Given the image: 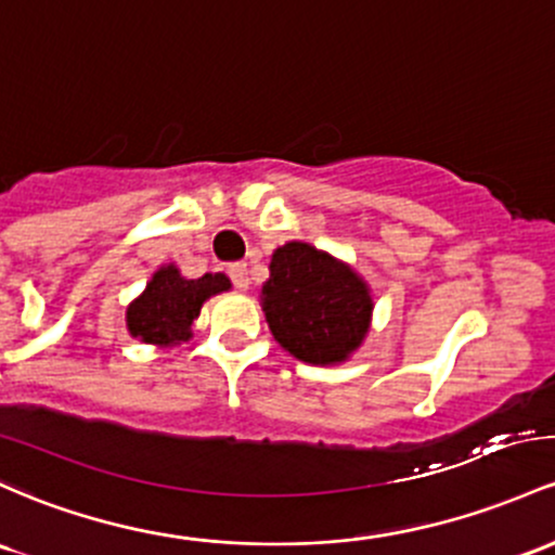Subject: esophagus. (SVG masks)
Listing matches in <instances>:
<instances>
[{
    "mask_svg": "<svg viewBox=\"0 0 555 555\" xmlns=\"http://www.w3.org/2000/svg\"><path fill=\"white\" fill-rule=\"evenodd\" d=\"M229 279L236 289L245 292L249 287V276H247V263H234L229 266Z\"/></svg>",
    "mask_w": 555,
    "mask_h": 555,
    "instance_id": "34e87169",
    "label": "esophagus"
}]
</instances>
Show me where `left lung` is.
<instances>
[{
    "label": "left lung",
    "instance_id": "8db88e82",
    "mask_svg": "<svg viewBox=\"0 0 555 555\" xmlns=\"http://www.w3.org/2000/svg\"><path fill=\"white\" fill-rule=\"evenodd\" d=\"M268 268L260 300L284 350L324 366L345 361L363 343L374 302L352 268L306 242L279 247Z\"/></svg>",
    "mask_w": 555,
    "mask_h": 555
}]
</instances>
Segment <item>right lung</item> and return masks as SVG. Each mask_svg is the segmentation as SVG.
Wrapping results in <instances>:
<instances>
[{"label":"right lung","mask_w":555,"mask_h":555,"mask_svg":"<svg viewBox=\"0 0 555 555\" xmlns=\"http://www.w3.org/2000/svg\"><path fill=\"white\" fill-rule=\"evenodd\" d=\"M231 287L223 273L184 279L176 266H166L152 276L147 289L126 310V324L133 337L150 345H179L192 334L194 319L210 295Z\"/></svg>","instance_id":"add662e5"}]
</instances>
